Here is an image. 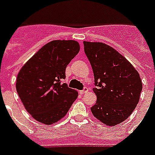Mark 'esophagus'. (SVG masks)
<instances>
[{
	"mask_svg": "<svg viewBox=\"0 0 155 155\" xmlns=\"http://www.w3.org/2000/svg\"><path fill=\"white\" fill-rule=\"evenodd\" d=\"M88 91H89L88 88H87V87H84V89L83 90H81V91H80V93H81V94H84L88 93Z\"/></svg>",
	"mask_w": 155,
	"mask_h": 155,
	"instance_id": "esophagus-1",
	"label": "esophagus"
}]
</instances>
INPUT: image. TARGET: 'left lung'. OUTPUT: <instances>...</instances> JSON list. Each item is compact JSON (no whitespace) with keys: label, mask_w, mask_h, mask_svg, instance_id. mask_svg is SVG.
Here are the masks:
<instances>
[{"label":"left lung","mask_w":155,"mask_h":155,"mask_svg":"<svg viewBox=\"0 0 155 155\" xmlns=\"http://www.w3.org/2000/svg\"><path fill=\"white\" fill-rule=\"evenodd\" d=\"M92 66L97 96L91 112L104 125L113 127L128 118L142 90L140 76L131 63L115 49L99 42H84Z\"/></svg>","instance_id":"1"}]
</instances>
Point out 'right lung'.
Segmentation results:
<instances>
[{
    "instance_id": "add662e5",
    "label": "right lung",
    "mask_w": 155,
    "mask_h": 155,
    "mask_svg": "<svg viewBox=\"0 0 155 155\" xmlns=\"http://www.w3.org/2000/svg\"><path fill=\"white\" fill-rule=\"evenodd\" d=\"M80 51L74 40H53L42 46L19 70L16 90L26 111L45 125L62 119L78 92L61 84L66 68Z\"/></svg>"
}]
</instances>
